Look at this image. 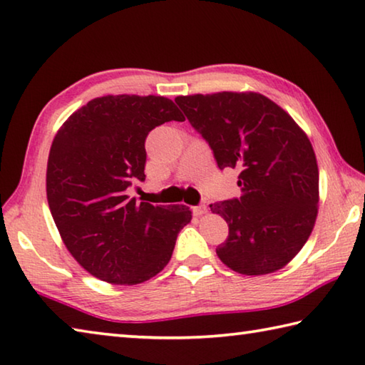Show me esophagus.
Instances as JSON below:
<instances>
[{"label": "esophagus", "mask_w": 365, "mask_h": 365, "mask_svg": "<svg viewBox=\"0 0 365 365\" xmlns=\"http://www.w3.org/2000/svg\"><path fill=\"white\" fill-rule=\"evenodd\" d=\"M193 214L195 215H204V214H207V205L205 204H200V205H196V207H193Z\"/></svg>", "instance_id": "1"}]
</instances>
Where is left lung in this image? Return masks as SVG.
Instances as JSON below:
<instances>
[{"label":"left lung","mask_w":365,"mask_h":365,"mask_svg":"<svg viewBox=\"0 0 365 365\" xmlns=\"http://www.w3.org/2000/svg\"><path fill=\"white\" fill-rule=\"evenodd\" d=\"M214 151L218 168L240 172L241 196L210 204L228 223L220 260L236 273H274L292 260L314 228L319 169L308 135L258 92L175 98Z\"/></svg>","instance_id":"obj_1"}]
</instances>
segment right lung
<instances>
[{
  "instance_id": "obj_1",
  "label": "right lung",
  "mask_w": 365,
  "mask_h": 365,
  "mask_svg": "<svg viewBox=\"0 0 365 365\" xmlns=\"http://www.w3.org/2000/svg\"><path fill=\"white\" fill-rule=\"evenodd\" d=\"M185 121L161 96H105L76 110L52 142L46 193L73 258L101 281L134 286L169 263L191 222L187 205L135 202L125 191L145 180V138L156 125Z\"/></svg>"
}]
</instances>
